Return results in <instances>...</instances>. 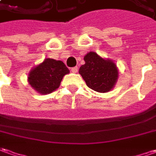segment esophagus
<instances>
[{
  "label": "esophagus",
  "mask_w": 156,
  "mask_h": 156,
  "mask_svg": "<svg viewBox=\"0 0 156 156\" xmlns=\"http://www.w3.org/2000/svg\"><path fill=\"white\" fill-rule=\"evenodd\" d=\"M71 71H72V73H76V72L78 71V67H77V66H76V67L71 68Z\"/></svg>",
  "instance_id": "esophagus-1"
}]
</instances>
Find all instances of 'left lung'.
Masks as SVG:
<instances>
[{
    "instance_id": "obj_1",
    "label": "left lung",
    "mask_w": 156,
    "mask_h": 156,
    "mask_svg": "<svg viewBox=\"0 0 156 156\" xmlns=\"http://www.w3.org/2000/svg\"><path fill=\"white\" fill-rule=\"evenodd\" d=\"M85 64L81 65L79 74L87 86L98 92H108L116 84L119 70L115 63L104 58L95 51H89L84 56Z\"/></svg>"
}]
</instances>
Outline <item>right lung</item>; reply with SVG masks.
Segmentation results:
<instances>
[{
  "label": "right lung",
  "mask_w": 156,
  "mask_h": 156,
  "mask_svg": "<svg viewBox=\"0 0 156 156\" xmlns=\"http://www.w3.org/2000/svg\"><path fill=\"white\" fill-rule=\"evenodd\" d=\"M69 69L59 60L45 58L42 63L31 69L28 82L40 94H49L59 87L63 77Z\"/></svg>",
  "instance_id": "right-lung-1"
}]
</instances>
